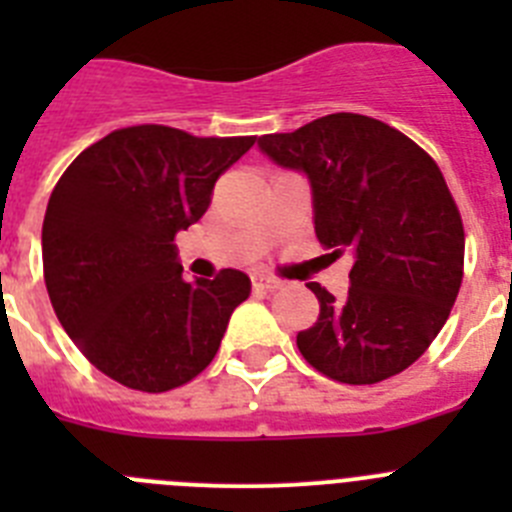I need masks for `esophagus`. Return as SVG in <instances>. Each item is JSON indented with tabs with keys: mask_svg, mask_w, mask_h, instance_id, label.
<instances>
[{
	"mask_svg": "<svg viewBox=\"0 0 512 512\" xmlns=\"http://www.w3.org/2000/svg\"><path fill=\"white\" fill-rule=\"evenodd\" d=\"M251 284L256 289H269V292L282 287V282L277 277H269V274H251Z\"/></svg>",
	"mask_w": 512,
	"mask_h": 512,
	"instance_id": "1",
	"label": "esophagus"
}]
</instances>
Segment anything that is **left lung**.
Listing matches in <instances>:
<instances>
[{
	"mask_svg": "<svg viewBox=\"0 0 512 512\" xmlns=\"http://www.w3.org/2000/svg\"><path fill=\"white\" fill-rule=\"evenodd\" d=\"M259 151L305 174L318 241L333 259H351L346 300L307 284L320 315L297 333L300 354L343 384L408 369L449 318L464 269L461 215L436 161L400 130L354 112L261 135Z\"/></svg>",
	"mask_w": 512,
	"mask_h": 512,
	"instance_id": "1",
	"label": "left lung"
}]
</instances>
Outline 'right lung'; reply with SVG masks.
Here are the masks:
<instances>
[{
    "mask_svg": "<svg viewBox=\"0 0 512 512\" xmlns=\"http://www.w3.org/2000/svg\"><path fill=\"white\" fill-rule=\"evenodd\" d=\"M253 143L135 125L81 151L58 179L43 220L45 287L71 341L115 382L166 392L215 359L251 279L223 269L187 282L174 238Z\"/></svg>",
    "mask_w": 512,
    "mask_h": 512,
    "instance_id": "add662e5",
    "label": "right lung"
}]
</instances>
